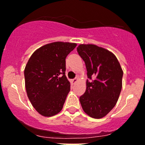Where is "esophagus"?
Returning <instances> with one entry per match:
<instances>
[{
  "label": "esophagus",
  "instance_id": "esophagus-1",
  "mask_svg": "<svg viewBox=\"0 0 145 145\" xmlns=\"http://www.w3.org/2000/svg\"><path fill=\"white\" fill-rule=\"evenodd\" d=\"M77 81H78V78H74V79L72 80V83H73V84H76V83Z\"/></svg>",
  "mask_w": 145,
  "mask_h": 145
}]
</instances>
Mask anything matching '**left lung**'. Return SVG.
<instances>
[{"label":"left lung","instance_id":"8db88e82","mask_svg":"<svg viewBox=\"0 0 145 145\" xmlns=\"http://www.w3.org/2000/svg\"><path fill=\"white\" fill-rule=\"evenodd\" d=\"M77 52L87 70L86 89L79 100L84 111L93 118L106 116L116 105L123 72L116 56L94 44H80Z\"/></svg>","mask_w":145,"mask_h":145}]
</instances>
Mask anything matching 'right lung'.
<instances>
[{
  "label": "right lung",
  "instance_id": "add662e5",
  "mask_svg": "<svg viewBox=\"0 0 145 145\" xmlns=\"http://www.w3.org/2000/svg\"><path fill=\"white\" fill-rule=\"evenodd\" d=\"M75 43L56 42L37 50L28 60L24 75L27 94L42 116L51 117L61 110L70 91L65 75L66 57Z\"/></svg>",
  "mask_w": 145,
  "mask_h": 145
}]
</instances>
